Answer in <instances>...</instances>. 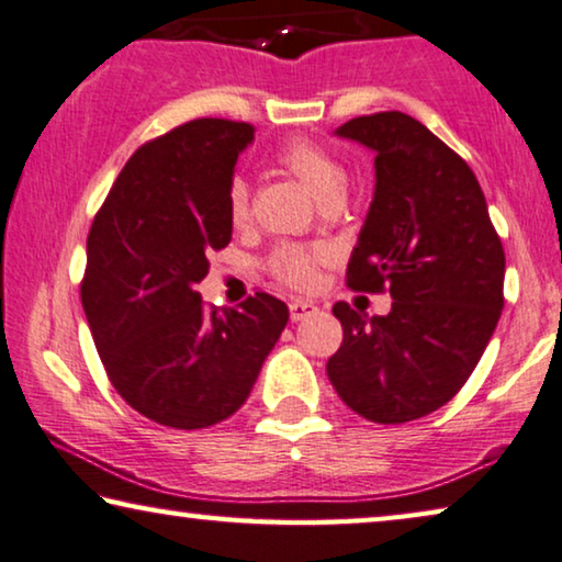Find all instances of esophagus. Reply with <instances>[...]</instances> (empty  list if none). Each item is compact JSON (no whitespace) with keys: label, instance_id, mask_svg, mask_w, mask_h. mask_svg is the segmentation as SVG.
Segmentation results:
<instances>
[{"label":"esophagus","instance_id":"1","mask_svg":"<svg viewBox=\"0 0 562 562\" xmlns=\"http://www.w3.org/2000/svg\"><path fill=\"white\" fill-rule=\"evenodd\" d=\"M289 312H291V319L294 322H304L308 319V316H314L319 308H316L312 301H301V299H294L289 304Z\"/></svg>","mask_w":562,"mask_h":562}]
</instances>
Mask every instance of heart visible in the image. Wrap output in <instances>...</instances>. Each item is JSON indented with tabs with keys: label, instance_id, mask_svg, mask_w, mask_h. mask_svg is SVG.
I'll return each instance as SVG.
<instances>
[{
	"label": "heart",
	"instance_id": "obj_1",
	"mask_svg": "<svg viewBox=\"0 0 562 562\" xmlns=\"http://www.w3.org/2000/svg\"><path fill=\"white\" fill-rule=\"evenodd\" d=\"M279 165L286 169L289 175H294L296 180L306 187L308 192L314 194L322 205H331L341 198V190H345V167L341 161L324 149L319 144L312 142H289L281 146L279 154H276ZM227 217H231V225L243 227L250 217V198L248 187L243 180H235L231 184V192H227ZM316 261L319 256L308 254V250L299 246H283L271 256V271L279 276L283 283L296 289H308L316 279Z\"/></svg>",
	"mask_w": 562,
	"mask_h": 562
}]
</instances>
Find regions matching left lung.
<instances>
[{"label": "left lung", "instance_id": "obj_1", "mask_svg": "<svg viewBox=\"0 0 562 562\" xmlns=\"http://www.w3.org/2000/svg\"><path fill=\"white\" fill-rule=\"evenodd\" d=\"M335 136L375 154V192L347 286L390 291L385 316L335 304L345 339L331 385L372 423H405L451 401L482 360L504 306V250L474 172L408 113L382 111Z\"/></svg>", "mask_w": 562, "mask_h": 562}]
</instances>
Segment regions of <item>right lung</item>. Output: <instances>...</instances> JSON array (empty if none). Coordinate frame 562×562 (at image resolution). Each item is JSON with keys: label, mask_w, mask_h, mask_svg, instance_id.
Masks as SVG:
<instances>
[{"label": "right lung", "mask_w": 562, "mask_h": 562, "mask_svg": "<svg viewBox=\"0 0 562 562\" xmlns=\"http://www.w3.org/2000/svg\"><path fill=\"white\" fill-rule=\"evenodd\" d=\"M248 144L254 126L194 119L139 146L88 233L80 301L95 349L119 395L161 426L231 418L289 322L263 291L213 312L198 291L233 238L227 192Z\"/></svg>", "instance_id": "obj_1"}]
</instances>
